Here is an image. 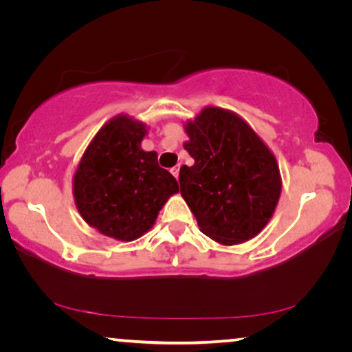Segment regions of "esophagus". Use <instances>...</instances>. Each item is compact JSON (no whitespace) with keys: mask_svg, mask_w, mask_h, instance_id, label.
Here are the masks:
<instances>
[{"mask_svg":"<svg viewBox=\"0 0 352 352\" xmlns=\"http://www.w3.org/2000/svg\"><path fill=\"white\" fill-rule=\"evenodd\" d=\"M170 172H172V175H174L178 180V174H180V166H175V168H172Z\"/></svg>","mask_w":352,"mask_h":352,"instance_id":"obj_1","label":"esophagus"}]
</instances>
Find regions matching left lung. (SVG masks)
<instances>
[{
  "mask_svg": "<svg viewBox=\"0 0 352 352\" xmlns=\"http://www.w3.org/2000/svg\"><path fill=\"white\" fill-rule=\"evenodd\" d=\"M184 132L194 164L182 166L180 192L200 231L222 245L258 236L281 195L275 155L234 111L206 107Z\"/></svg>",
  "mask_w": 352,
  "mask_h": 352,
  "instance_id": "1",
  "label": "left lung"
}]
</instances>
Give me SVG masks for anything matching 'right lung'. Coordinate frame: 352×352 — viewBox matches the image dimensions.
Masks as SVG:
<instances>
[{"label":"right lung","instance_id":"1","mask_svg":"<svg viewBox=\"0 0 352 352\" xmlns=\"http://www.w3.org/2000/svg\"><path fill=\"white\" fill-rule=\"evenodd\" d=\"M146 124L118 115L83 152L73 178L77 211L100 234L130 242L152 228L178 183L141 142Z\"/></svg>","mask_w":352,"mask_h":352}]
</instances>
